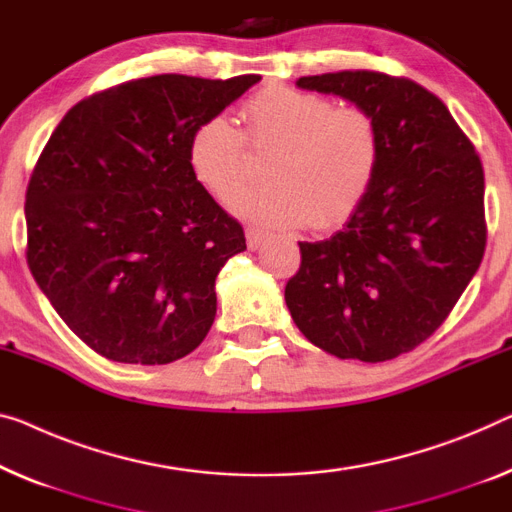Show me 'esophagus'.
Instances as JSON below:
<instances>
[{"label":"esophagus","instance_id":"obj_1","mask_svg":"<svg viewBox=\"0 0 512 512\" xmlns=\"http://www.w3.org/2000/svg\"><path fill=\"white\" fill-rule=\"evenodd\" d=\"M266 239H269V232L259 230V227H248V230H246V243H248L250 250L262 248V243H264Z\"/></svg>","mask_w":512,"mask_h":512}]
</instances>
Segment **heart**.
<instances>
[{
    "label": "heart",
    "mask_w": 512,
    "mask_h": 512,
    "mask_svg": "<svg viewBox=\"0 0 512 512\" xmlns=\"http://www.w3.org/2000/svg\"><path fill=\"white\" fill-rule=\"evenodd\" d=\"M241 114L243 131L220 114L190 131L186 163L197 186L230 200L247 173V148H273L265 166L272 181L233 194L234 213L276 227L312 223L315 230H335L354 218L384 156L375 112L315 91L266 87L243 103Z\"/></svg>",
    "instance_id": "b5f03b06"
}]
</instances>
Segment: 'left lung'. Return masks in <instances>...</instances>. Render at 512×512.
<instances>
[{
  "label": "left lung",
  "mask_w": 512,
  "mask_h": 512,
  "mask_svg": "<svg viewBox=\"0 0 512 512\" xmlns=\"http://www.w3.org/2000/svg\"><path fill=\"white\" fill-rule=\"evenodd\" d=\"M296 85L375 112L384 156L354 218L331 239L299 243L287 308L324 352L391 361L444 324L483 262V163L446 105L414 80L340 71Z\"/></svg>",
  "instance_id": "1"
}]
</instances>
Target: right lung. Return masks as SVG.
Wrapping results in <instances>:
<instances>
[{
	"mask_svg": "<svg viewBox=\"0 0 512 512\" xmlns=\"http://www.w3.org/2000/svg\"><path fill=\"white\" fill-rule=\"evenodd\" d=\"M259 80H131L73 105L50 135L27 186V264L96 354L165 365L207 338L216 276L246 236L190 174L188 135Z\"/></svg>",
	"mask_w": 512,
	"mask_h": 512,
	"instance_id": "add662e5",
	"label": "right lung"
}]
</instances>
